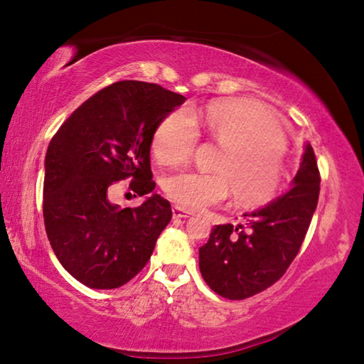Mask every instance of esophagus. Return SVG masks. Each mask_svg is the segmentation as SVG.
I'll use <instances>...</instances> for the list:
<instances>
[{
  "instance_id": "esophagus-1",
  "label": "esophagus",
  "mask_w": 364,
  "mask_h": 364,
  "mask_svg": "<svg viewBox=\"0 0 364 364\" xmlns=\"http://www.w3.org/2000/svg\"><path fill=\"white\" fill-rule=\"evenodd\" d=\"M171 215H173V218H188L193 215V212L186 210V208H181L180 205H173V208H171Z\"/></svg>"
}]
</instances>
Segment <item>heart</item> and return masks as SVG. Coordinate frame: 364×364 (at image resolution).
<instances>
[{"label": "heart", "mask_w": 364, "mask_h": 364, "mask_svg": "<svg viewBox=\"0 0 364 364\" xmlns=\"http://www.w3.org/2000/svg\"><path fill=\"white\" fill-rule=\"evenodd\" d=\"M197 128L221 146L213 165L217 171L168 176L164 189L171 200L194 210L223 200L231 191L242 207L273 199L282 181L286 139L267 107L250 100H217L200 112L175 110L154 132V159L165 167L186 164L199 139Z\"/></svg>", "instance_id": "1"}]
</instances>
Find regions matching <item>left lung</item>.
<instances>
[{"mask_svg":"<svg viewBox=\"0 0 364 364\" xmlns=\"http://www.w3.org/2000/svg\"><path fill=\"white\" fill-rule=\"evenodd\" d=\"M319 183L315 152L306 143L291 191L244 213L245 226H213L199 249V268L208 287L225 299L244 300L279 281L304 242L318 205Z\"/></svg>","mask_w":364,"mask_h":364,"instance_id":"obj_1","label":"left lung"}]
</instances>
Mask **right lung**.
I'll use <instances>...</instances> for the list:
<instances>
[{"mask_svg": "<svg viewBox=\"0 0 364 364\" xmlns=\"http://www.w3.org/2000/svg\"><path fill=\"white\" fill-rule=\"evenodd\" d=\"M186 97L156 83L123 80L86 100L48 146L43 217L60 264L91 289H115L146 267L171 220L159 194L138 207L109 200V188L130 178L138 196L156 188L151 144L164 117Z\"/></svg>", "mask_w": 364, "mask_h": 364, "instance_id": "1", "label": "right lung"}]
</instances>
